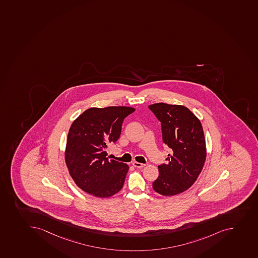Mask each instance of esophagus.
Instances as JSON below:
<instances>
[{
	"mask_svg": "<svg viewBox=\"0 0 258 258\" xmlns=\"http://www.w3.org/2000/svg\"><path fill=\"white\" fill-rule=\"evenodd\" d=\"M133 165L137 168H142V167H144L146 166V164L140 163V162H137V161H133Z\"/></svg>",
	"mask_w": 258,
	"mask_h": 258,
	"instance_id": "34e87169",
	"label": "esophagus"
}]
</instances>
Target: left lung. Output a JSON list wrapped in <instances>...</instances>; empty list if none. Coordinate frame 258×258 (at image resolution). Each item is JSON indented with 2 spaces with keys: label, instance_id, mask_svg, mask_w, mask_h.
Returning <instances> with one entry per match:
<instances>
[{
  "label": "left lung",
  "instance_id": "obj_1",
  "mask_svg": "<svg viewBox=\"0 0 258 258\" xmlns=\"http://www.w3.org/2000/svg\"><path fill=\"white\" fill-rule=\"evenodd\" d=\"M148 107L161 122L162 142L171 150L166 164L158 166L152 187L161 195H176L190 188L203 170L207 157L203 125L185 106L156 103Z\"/></svg>",
  "mask_w": 258,
  "mask_h": 258
}]
</instances>
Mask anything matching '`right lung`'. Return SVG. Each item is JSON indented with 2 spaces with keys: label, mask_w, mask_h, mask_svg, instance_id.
<instances>
[{
  "label": "right lung",
  "mask_w": 258,
  "mask_h": 258,
  "mask_svg": "<svg viewBox=\"0 0 258 258\" xmlns=\"http://www.w3.org/2000/svg\"><path fill=\"white\" fill-rule=\"evenodd\" d=\"M135 109L109 106L87 109L71 125L65 159L78 186L97 198H109L122 188L129 166L109 160L106 148L120 138L123 120Z\"/></svg>",
  "instance_id": "obj_1"
}]
</instances>
